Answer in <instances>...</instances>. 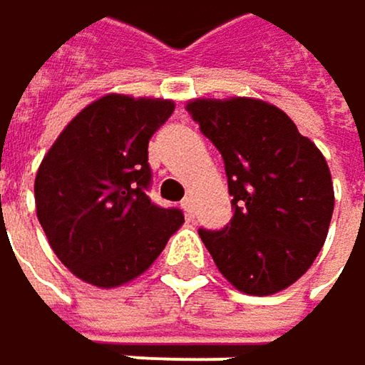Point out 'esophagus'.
<instances>
[{"mask_svg": "<svg viewBox=\"0 0 365 365\" xmlns=\"http://www.w3.org/2000/svg\"><path fill=\"white\" fill-rule=\"evenodd\" d=\"M182 210H185L187 217L193 215V197H185V200H182Z\"/></svg>", "mask_w": 365, "mask_h": 365, "instance_id": "esophagus-1", "label": "esophagus"}]
</instances>
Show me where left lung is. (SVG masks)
I'll return each mask as SVG.
<instances>
[{
	"instance_id": "1",
	"label": "left lung",
	"mask_w": 365,
	"mask_h": 365,
	"mask_svg": "<svg viewBox=\"0 0 365 365\" xmlns=\"http://www.w3.org/2000/svg\"><path fill=\"white\" fill-rule=\"evenodd\" d=\"M225 161L234 217L200 230L219 272L238 291L272 295L317 259L334 212L327 161L272 103L255 97H197L187 106Z\"/></svg>"
}]
</instances>
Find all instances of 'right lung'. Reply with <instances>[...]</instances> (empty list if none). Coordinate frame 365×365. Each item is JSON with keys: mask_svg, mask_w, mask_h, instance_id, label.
Segmentation results:
<instances>
[{"mask_svg": "<svg viewBox=\"0 0 365 365\" xmlns=\"http://www.w3.org/2000/svg\"><path fill=\"white\" fill-rule=\"evenodd\" d=\"M172 99L108 93L59 133L36 174V212L59 262L81 280L112 289L144 274L185 223L148 195V140Z\"/></svg>", "mask_w": 365, "mask_h": 365, "instance_id": "obj_1", "label": "right lung"}]
</instances>
